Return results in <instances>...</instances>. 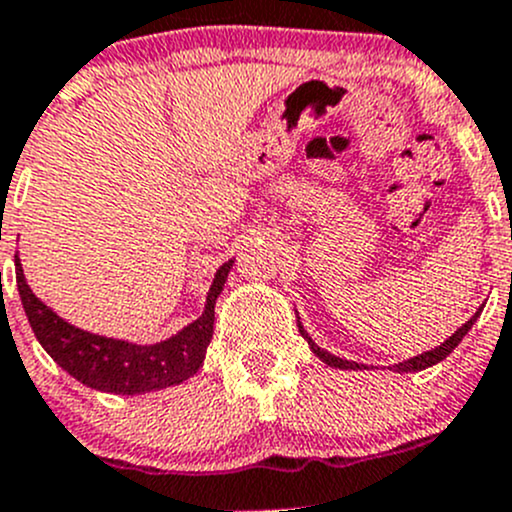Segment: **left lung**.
I'll list each match as a JSON object with an SVG mask.
<instances>
[{"mask_svg": "<svg viewBox=\"0 0 512 512\" xmlns=\"http://www.w3.org/2000/svg\"><path fill=\"white\" fill-rule=\"evenodd\" d=\"M295 313H298V310H295ZM481 313H483V305H481V308L476 310V313L471 315V320H466V323H463L461 328H458L456 333H453L451 337H446V340L441 342L439 347H431V350L421 352V355H416V357H409V360H404V362H397V365H389L387 370H392V372H399V374H404V372H421V370H426V367H434V365H439L441 360H446V355H451V352L456 350V345H458V342H461L463 337H466L468 330L473 328V323H476V320L481 318ZM298 333L303 335L305 340H308V347H310V350H313V355L318 357L320 362H325V365H328V367H333V370H355V372H357V370H370V367H367V365H360V362L342 360V357L333 355V352L323 350V347H320L318 342H315L313 337L308 335V330L303 328V323H300V318H298Z\"/></svg>", "mask_w": 512, "mask_h": 512, "instance_id": "obj_1", "label": "left lung"}]
</instances>
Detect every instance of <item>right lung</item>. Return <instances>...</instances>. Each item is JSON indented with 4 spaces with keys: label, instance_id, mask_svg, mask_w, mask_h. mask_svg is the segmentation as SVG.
<instances>
[{
    "label": "right lung",
    "instance_id": "right-lung-1",
    "mask_svg": "<svg viewBox=\"0 0 512 512\" xmlns=\"http://www.w3.org/2000/svg\"><path fill=\"white\" fill-rule=\"evenodd\" d=\"M14 266H17V291L31 330L41 347L54 357L56 365L98 392L147 394L182 384L184 379L202 370L204 355L214 335V305L224 291L234 258L214 273L202 315L179 333L152 345L88 333L66 323L31 291L19 256H14Z\"/></svg>",
    "mask_w": 512,
    "mask_h": 512
}]
</instances>
